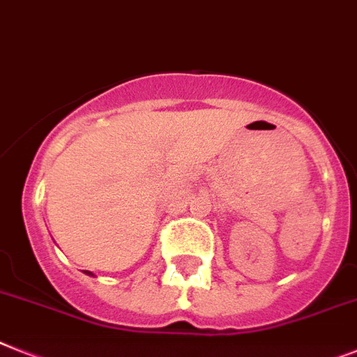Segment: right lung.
Wrapping results in <instances>:
<instances>
[{"label": "right lung", "instance_id": "1", "mask_svg": "<svg viewBox=\"0 0 357 357\" xmlns=\"http://www.w3.org/2000/svg\"><path fill=\"white\" fill-rule=\"evenodd\" d=\"M84 273H87V275H93V278H94V273L89 272V270H84Z\"/></svg>", "mask_w": 357, "mask_h": 357}]
</instances>
